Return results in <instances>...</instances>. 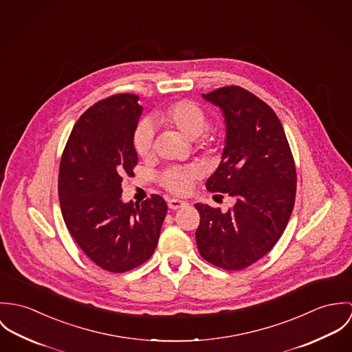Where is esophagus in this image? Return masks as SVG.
<instances>
[{
	"label": "esophagus",
	"mask_w": 352,
	"mask_h": 352,
	"mask_svg": "<svg viewBox=\"0 0 352 352\" xmlns=\"http://www.w3.org/2000/svg\"><path fill=\"white\" fill-rule=\"evenodd\" d=\"M167 205L170 209H181V208H185L188 205V202L182 201V199H178V198H170L167 199Z\"/></svg>",
	"instance_id": "esophagus-1"
}]
</instances>
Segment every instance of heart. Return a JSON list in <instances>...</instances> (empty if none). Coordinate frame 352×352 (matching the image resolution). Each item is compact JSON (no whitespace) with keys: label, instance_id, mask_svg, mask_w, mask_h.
Returning <instances> with one entry per match:
<instances>
[{"label":"heart","instance_id":"1","mask_svg":"<svg viewBox=\"0 0 352 352\" xmlns=\"http://www.w3.org/2000/svg\"><path fill=\"white\" fill-rule=\"evenodd\" d=\"M157 121L166 128L178 131L188 139L202 136L199 146L205 150H210L220 139L221 132L219 128H206V113L195 102L189 100L177 101L157 113ZM154 131L150 122L143 121L136 128L133 136V147L140 157H148L153 153ZM198 174L192 167H171L166 170L160 177V184L175 195H186L192 190Z\"/></svg>","mask_w":352,"mask_h":352}]
</instances>
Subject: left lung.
Returning a JSON list of instances; mask_svg holds the SVG:
<instances>
[{"instance_id": "obj_1", "label": "left lung", "mask_w": 352, "mask_h": 352, "mask_svg": "<svg viewBox=\"0 0 352 352\" xmlns=\"http://www.w3.org/2000/svg\"><path fill=\"white\" fill-rule=\"evenodd\" d=\"M202 97L223 111L226 147L209 192L227 193L234 208L195 204L197 248L209 263L241 270L263 258L279 240L296 199V164L283 126L273 109L240 86H224Z\"/></svg>"}]
</instances>
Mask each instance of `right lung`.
<instances>
[{"instance_id":"right-lung-1","label":"right lung","mask_w":352,"mask_h":352,"mask_svg":"<svg viewBox=\"0 0 352 352\" xmlns=\"http://www.w3.org/2000/svg\"><path fill=\"white\" fill-rule=\"evenodd\" d=\"M138 101L136 94H115L90 107L76 122L59 167L65 224L86 256L111 273L151 258L167 213L160 195L142 204L121 201V175H133L138 164Z\"/></svg>"}]
</instances>
